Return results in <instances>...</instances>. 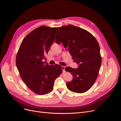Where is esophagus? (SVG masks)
Masks as SVG:
<instances>
[{
  "instance_id": "esophagus-1",
  "label": "esophagus",
  "mask_w": 121,
  "mask_h": 121,
  "mask_svg": "<svg viewBox=\"0 0 121 121\" xmlns=\"http://www.w3.org/2000/svg\"><path fill=\"white\" fill-rule=\"evenodd\" d=\"M62 69L63 70V73L65 72V66H62Z\"/></svg>"
}]
</instances>
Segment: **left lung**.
Here are the masks:
<instances>
[{
  "mask_svg": "<svg viewBox=\"0 0 121 121\" xmlns=\"http://www.w3.org/2000/svg\"><path fill=\"white\" fill-rule=\"evenodd\" d=\"M59 30L56 43H62L78 65L76 69L65 68L73 78L66 83L67 88L73 92H85L93 86L100 68L102 59L99 44L90 32L72 25L62 26Z\"/></svg>",
  "mask_w": 121,
  "mask_h": 121,
  "instance_id": "left-lung-1",
  "label": "left lung"
}]
</instances>
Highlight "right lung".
<instances>
[{"label":"right lung","instance_id":"1","mask_svg":"<svg viewBox=\"0 0 121 121\" xmlns=\"http://www.w3.org/2000/svg\"><path fill=\"white\" fill-rule=\"evenodd\" d=\"M58 29L44 26L35 29L24 39L17 54L16 66L23 82L39 95L53 90L55 79L62 73L60 65H49L43 61Z\"/></svg>","mask_w":121,"mask_h":121}]
</instances>
